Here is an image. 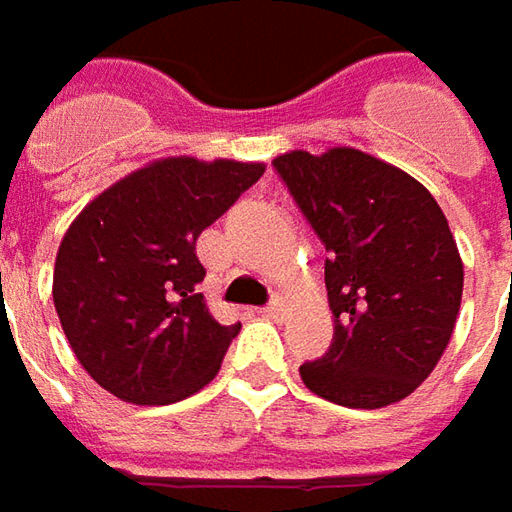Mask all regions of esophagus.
I'll list each match as a JSON object with an SVG mask.
<instances>
[{"mask_svg":"<svg viewBox=\"0 0 512 512\" xmlns=\"http://www.w3.org/2000/svg\"><path fill=\"white\" fill-rule=\"evenodd\" d=\"M284 312H287V306H284V301H281V298H273V301L264 306V315L273 317V320H278V317L284 315Z\"/></svg>","mask_w":512,"mask_h":512,"instance_id":"esophagus-1","label":"esophagus"}]
</instances>
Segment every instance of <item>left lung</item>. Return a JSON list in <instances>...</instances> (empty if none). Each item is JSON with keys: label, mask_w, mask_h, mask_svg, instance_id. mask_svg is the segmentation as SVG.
Returning <instances> with one entry per match:
<instances>
[{"label": "left lung", "mask_w": 512, "mask_h": 512, "mask_svg": "<svg viewBox=\"0 0 512 512\" xmlns=\"http://www.w3.org/2000/svg\"><path fill=\"white\" fill-rule=\"evenodd\" d=\"M273 169L329 253L334 340L303 362V384L354 410L410 396L443 357L463 298V262L435 197L351 147L295 150Z\"/></svg>", "instance_id": "1"}]
</instances>
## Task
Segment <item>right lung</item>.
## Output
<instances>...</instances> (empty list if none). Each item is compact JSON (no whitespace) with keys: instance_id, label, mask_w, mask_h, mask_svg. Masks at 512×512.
Here are the masks:
<instances>
[{"instance_id":"obj_1","label":"right lung","mask_w":512,"mask_h":512,"mask_svg":"<svg viewBox=\"0 0 512 512\" xmlns=\"http://www.w3.org/2000/svg\"><path fill=\"white\" fill-rule=\"evenodd\" d=\"M262 164L167 158L114 183L66 231L52 301L94 382L130 404H172L217 376L239 323L209 315L197 236Z\"/></svg>"}]
</instances>
